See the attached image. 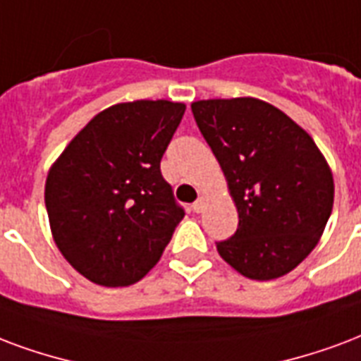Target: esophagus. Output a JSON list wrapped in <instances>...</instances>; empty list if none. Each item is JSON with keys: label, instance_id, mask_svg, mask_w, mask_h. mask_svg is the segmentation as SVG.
<instances>
[{"label": "esophagus", "instance_id": "1", "mask_svg": "<svg viewBox=\"0 0 361 361\" xmlns=\"http://www.w3.org/2000/svg\"><path fill=\"white\" fill-rule=\"evenodd\" d=\"M204 206H206V199L204 197H200L199 200H195V202H192V210L197 212V214H200V212L204 210Z\"/></svg>", "mask_w": 361, "mask_h": 361}]
</instances>
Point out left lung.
Here are the masks:
<instances>
[{
	"label": "left lung",
	"instance_id": "8db88e82",
	"mask_svg": "<svg viewBox=\"0 0 361 361\" xmlns=\"http://www.w3.org/2000/svg\"><path fill=\"white\" fill-rule=\"evenodd\" d=\"M224 170L238 229L217 252L252 280L293 271L314 250L334 208V176L314 140L257 98L191 104Z\"/></svg>",
	"mask_w": 361,
	"mask_h": 361
}]
</instances>
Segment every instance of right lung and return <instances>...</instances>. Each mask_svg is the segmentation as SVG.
Segmentation results:
<instances>
[{"label":"right lung","mask_w":361,"mask_h":361,"mask_svg":"<svg viewBox=\"0 0 361 361\" xmlns=\"http://www.w3.org/2000/svg\"><path fill=\"white\" fill-rule=\"evenodd\" d=\"M185 106L117 104L98 114L49 170L45 206L68 263L107 288L142 280L161 259L185 212L161 159Z\"/></svg>","instance_id":"obj_1"}]
</instances>
